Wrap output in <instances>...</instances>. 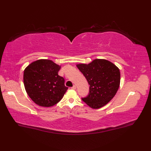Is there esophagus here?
Masks as SVG:
<instances>
[{
  "instance_id": "34e87169",
  "label": "esophagus",
  "mask_w": 151,
  "mask_h": 151,
  "mask_svg": "<svg viewBox=\"0 0 151 151\" xmlns=\"http://www.w3.org/2000/svg\"><path fill=\"white\" fill-rule=\"evenodd\" d=\"M72 89H76V85H74L72 87Z\"/></svg>"
}]
</instances>
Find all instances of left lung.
<instances>
[{
  "mask_svg": "<svg viewBox=\"0 0 151 151\" xmlns=\"http://www.w3.org/2000/svg\"><path fill=\"white\" fill-rule=\"evenodd\" d=\"M89 84V94L82 100L89 106L98 109L115 96L120 83V70L104 59H96L89 64L77 65Z\"/></svg>",
  "mask_w": 151,
  "mask_h": 151,
  "instance_id": "8db88e82",
  "label": "left lung"
}]
</instances>
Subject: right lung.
Here are the masks:
<instances>
[{"instance_id": "obj_1", "label": "right lung", "mask_w": 151, "mask_h": 151, "mask_svg": "<svg viewBox=\"0 0 151 151\" xmlns=\"http://www.w3.org/2000/svg\"><path fill=\"white\" fill-rule=\"evenodd\" d=\"M60 69V66L47 59L32 62L25 68L23 81L26 93L39 106L56 104L68 89L64 78L58 74Z\"/></svg>"}]
</instances>
